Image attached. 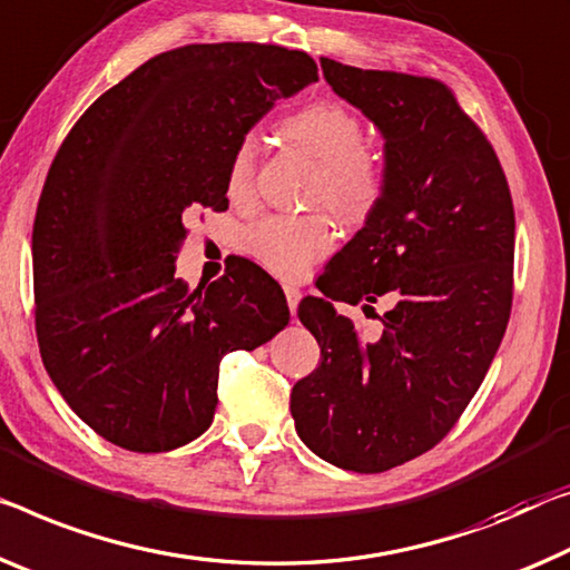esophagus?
Here are the masks:
<instances>
[{"label":"esophagus","instance_id":"1","mask_svg":"<svg viewBox=\"0 0 570 570\" xmlns=\"http://www.w3.org/2000/svg\"><path fill=\"white\" fill-rule=\"evenodd\" d=\"M285 297H287V308H291V313H295L297 303H301V291H297V287H293V285H287Z\"/></svg>","mask_w":570,"mask_h":570}]
</instances>
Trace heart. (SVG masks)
Segmentation results:
<instances>
[{
  "label": "heart",
  "instance_id": "b5f03b06",
  "mask_svg": "<svg viewBox=\"0 0 570 570\" xmlns=\"http://www.w3.org/2000/svg\"><path fill=\"white\" fill-rule=\"evenodd\" d=\"M279 135L318 160L313 198L326 200L346 222H364L382 200L387 165L380 150L364 142L356 114L334 99H318L279 121ZM255 180V145H236L226 168V194L249 196ZM334 224L326 214H275L249 232V252L279 277H297L334 247Z\"/></svg>",
  "mask_w": 570,
  "mask_h": 570
}]
</instances>
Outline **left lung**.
Listing matches in <instances>:
<instances>
[{"instance_id": "8db88e82", "label": "left lung", "mask_w": 570, "mask_h": 570, "mask_svg": "<svg viewBox=\"0 0 570 570\" xmlns=\"http://www.w3.org/2000/svg\"><path fill=\"white\" fill-rule=\"evenodd\" d=\"M341 99L384 137L387 186L297 308L321 364L295 382V431L313 453L380 474L441 443L497 354L512 311L514 206L492 142L449 86L321 58ZM396 297L364 342L334 299ZM373 311V309H372Z\"/></svg>"}]
</instances>
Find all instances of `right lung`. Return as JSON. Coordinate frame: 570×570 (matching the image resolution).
<instances>
[{
	"mask_svg": "<svg viewBox=\"0 0 570 570\" xmlns=\"http://www.w3.org/2000/svg\"><path fill=\"white\" fill-rule=\"evenodd\" d=\"M311 81L303 50L196 42L160 52L81 114L32 226L35 331L73 413L109 443L163 453L212 425L218 364L287 326L252 262L208 287L175 277L198 212H226V168L277 99Z\"/></svg>",
	"mask_w": 570,
	"mask_h": 570,
	"instance_id": "add662e5",
	"label": "right lung"
}]
</instances>
